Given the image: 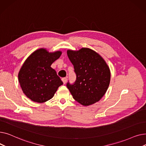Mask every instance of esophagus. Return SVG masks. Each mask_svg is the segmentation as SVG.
Listing matches in <instances>:
<instances>
[{
	"label": "esophagus",
	"mask_w": 146,
	"mask_h": 146,
	"mask_svg": "<svg viewBox=\"0 0 146 146\" xmlns=\"http://www.w3.org/2000/svg\"><path fill=\"white\" fill-rule=\"evenodd\" d=\"M62 81H63V84H66V82H67V78H62Z\"/></svg>",
	"instance_id": "esophagus-1"
}]
</instances>
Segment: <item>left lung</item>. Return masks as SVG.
Listing matches in <instances>:
<instances>
[{"label":"left lung","instance_id":"1","mask_svg":"<svg viewBox=\"0 0 146 146\" xmlns=\"http://www.w3.org/2000/svg\"><path fill=\"white\" fill-rule=\"evenodd\" d=\"M67 53L76 74L73 85L67 84L73 98L83 106L100 101L111 80L110 69L105 60L89 48H82L78 51L68 50Z\"/></svg>","mask_w":146,"mask_h":146}]
</instances>
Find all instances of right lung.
Returning <instances> with one entry per match:
<instances>
[{
	"label": "right lung",
	"mask_w": 146,
	"mask_h": 146,
	"mask_svg": "<svg viewBox=\"0 0 146 146\" xmlns=\"http://www.w3.org/2000/svg\"><path fill=\"white\" fill-rule=\"evenodd\" d=\"M62 54L61 51L49 52L41 48L34 51L25 60L18 73L21 88L31 100L43 103L54 95L63 82L51 64Z\"/></svg>",
	"instance_id": "1"
}]
</instances>
